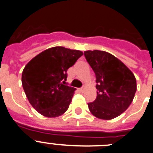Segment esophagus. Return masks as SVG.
I'll return each instance as SVG.
<instances>
[{
	"label": "esophagus",
	"instance_id": "esophagus-1",
	"mask_svg": "<svg viewBox=\"0 0 153 153\" xmlns=\"http://www.w3.org/2000/svg\"><path fill=\"white\" fill-rule=\"evenodd\" d=\"M84 87H82V88H80V89H79V90H80V91L81 92H83V91H84Z\"/></svg>",
	"mask_w": 153,
	"mask_h": 153
}]
</instances>
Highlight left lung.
Returning <instances> with one entry per match:
<instances>
[{
  "label": "left lung",
  "mask_w": 153,
  "mask_h": 153,
  "mask_svg": "<svg viewBox=\"0 0 153 153\" xmlns=\"http://www.w3.org/2000/svg\"><path fill=\"white\" fill-rule=\"evenodd\" d=\"M84 56L96 74L97 99L88 103L90 113L99 119L112 120L125 112L133 100L136 79L132 71L109 53L86 51Z\"/></svg>",
  "instance_id": "obj_1"
}]
</instances>
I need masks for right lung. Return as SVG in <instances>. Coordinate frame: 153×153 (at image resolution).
Masks as SVG:
<instances>
[{
  "mask_svg": "<svg viewBox=\"0 0 153 153\" xmlns=\"http://www.w3.org/2000/svg\"><path fill=\"white\" fill-rule=\"evenodd\" d=\"M83 53L63 47L43 51L25 66L22 86L31 106L46 117H57L67 111L75 88L65 84L67 71Z\"/></svg>",
  "mask_w": 153,
  "mask_h": 153,
  "instance_id": "1",
  "label": "right lung"
}]
</instances>
